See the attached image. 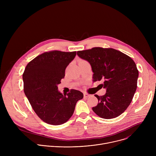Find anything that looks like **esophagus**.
Returning a JSON list of instances; mask_svg holds the SVG:
<instances>
[{"mask_svg":"<svg viewBox=\"0 0 156 156\" xmlns=\"http://www.w3.org/2000/svg\"><path fill=\"white\" fill-rule=\"evenodd\" d=\"M90 96H91L90 94H88L87 93H84V98H87L88 97H90Z\"/></svg>","mask_w":156,"mask_h":156,"instance_id":"esophagus-1","label":"esophagus"}]
</instances>
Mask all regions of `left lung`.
Listing matches in <instances>:
<instances>
[{
	"label": "left lung",
	"instance_id": "1",
	"mask_svg": "<svg viewBox=\"0 0 156 156\" xmlns=\"http://www.w3.org/2000/svg\"><path fill=\"white\" fill-rule=\"evenodd\" d=\"M81 58L91 66L93 81L102 80L104 96L95 95L98 104L93 110L105 119L115 118L125 112L130 104L137 87L138 70L133 59L117 50L93 48L78 51Z\"/></svg>",
	"mask_w": 156,
	"mask_h": 156
}]
</instances>
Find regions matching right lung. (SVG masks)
Masks as SVG:
<instances>
[{
  "label": "right lung",
  "instance_id": "add662e5",
  "mask_svg": "<svg viewBox=\"0 0 156 156\" xmlns=\"http://www.w3.org/2000/svg\"><path fill=\"white\" fill-rule=\"evenodd\" d=\"M76 52H44L28 63L23 74L24 93L37 115L44 122L59 125L72 116L83 94L72 90L67 94L58 90L66 66Z\"/></svg>",
  "mask_w": 156,
  "mask_h": 156
}]
</instances>
